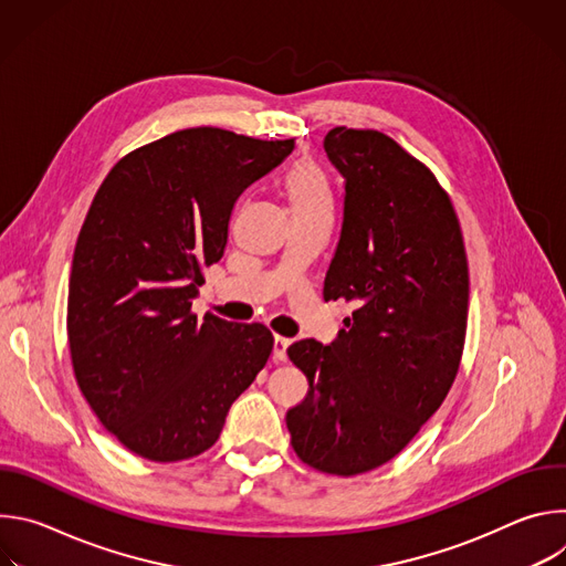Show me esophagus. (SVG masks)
Segmentation results:
<instances>
[{
	"instance_id": "1",
	"label": "esophagus",
	"mask_w": 566,
	"mask_h": 566,
	"mask_svg": "<svg viewBox=\"0 0 566 566\" xmlns=\"http://www.w3.org/2000/svg\"><path fill=\"white\" fill-rule=\"evenodd\" d=\"M289 338H284V336H275V340H273V358L277 360V363H284L286 360V347H289Z\"/></svg>"
}]
</instances>
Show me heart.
<instances>
[{
    "label": "heart",
    "mask_w": 566,
    "mask_h": 566,
    "mask_svg": "<svg viewBox=\"0 0 566 566\" xmlns=\"http://www.w3.org/2000/svg\"><path fill=\"white\" fill-rule=\"evenodd\" d=\"M286 195L295 217L332 214L334 210V186L327 170L304 160L297 164L286 177Z\"/></svg>",
    "instance_id": "b5f03b06"
}]
</instances>
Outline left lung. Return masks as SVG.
Masks as SVG:
<instances>
[{"label": "left lung", "instance_id": "left-lung-1", "mask_svg": "<svg viewBox=\"0 0 566 566\" xmlns=\"http://www.w3.org/2000/svg\"><path fill=\"white\" fill-rule=\"evenodd\" d=\"M325 149L345 177V221L322 295L354 311L332 345L286 349L308 380L286 428L302 463L354 476L394 459L441 408L470 277L459 217L426 164L376 129L334 127Z\"/></svg>", "mask_w": 566, "mask_h": 566}]
</instances>
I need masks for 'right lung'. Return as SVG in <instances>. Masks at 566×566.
Listing matches in <instances>:
<instances>
[{"mask_svg":"<svg viewBox=\"0 0 566 566\" xmlns=\"http://www.w3.org/2000/svg\"><path fill=\"white\" fill-rule=\"evenodd\" d=\"M293 145L190 127L132 149L101 184L73 251L66 338L80 391L129 452L203 454L264 369L266 325L199 319L192 300L223 255L237 197Z\"/></svg>","mask_w":566,"mask_h":566,"instance_id":"right-lung-1","label":"right lung"}]
</instances>
